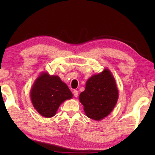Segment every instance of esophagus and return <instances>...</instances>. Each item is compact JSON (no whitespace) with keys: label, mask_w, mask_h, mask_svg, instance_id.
Here are the masks:
<instances>
[{"label":"esophagus","mask_w":155,"mask_h":155,"mask_svg":"<svg viewBox=\"0 0 155 155\" xmlns=\"http://www.w3.org/2000/svg\"><path fill=\"white\" fill-rule=\"evenodd\" d=\"M73 94H74V96L75 97H77L78 95V91L77 90H74V91H73Z\"/></svg>","instance_id":"34e87169"}]
</instances>
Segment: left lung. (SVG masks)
Listing matches in <instances>:
<instances>
[{
  "label": "left lung",
  "mask_w": 155,
  "mask_h": 155,
  "mask_svg": "<svg viewBox=\"0 0 155 155\" xmlns=\"http://www.w3.org/2000/svg\"><path fill=\"white\" fill-rule=\"evenodd\" d=\"M118 98V91L114 77L109 70L90 78L85 90L79 96L80 102L88 117L101 120L114 109Z\"/></svg>",
  "instance_id": "left-lung-1"
}]
</instances>
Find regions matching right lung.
I'll return each instance as SVG.
<instances>
[{
	"instance_id": "obj_1",
	"label": "right lung",
	"mask_w": 155,
	"mask_h": 155,
	"mask_svg": "<svg viewBox=\"0 0 155 155\" xmlns=\"http://www.w3.org/2000/svg\"><path fill=\"white\" fill-rule=\"evenodd\" d=\"M72 94L58 76L44 73L35 81L31 91L33 105L39 114L46 117L55 115L63 102L70 99Z\"/></svg>"
}]
</instances>
